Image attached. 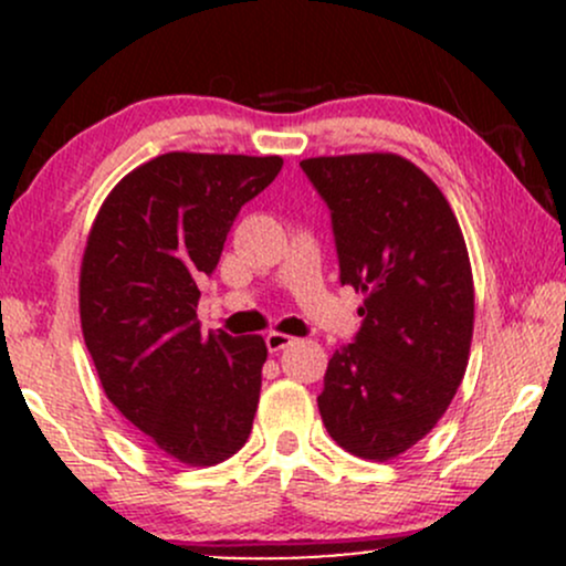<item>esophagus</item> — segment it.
I'll use <instances>...</instances> for the list:
<instances>
[{
    "label": "esophagus",
    "instance_id": "obj_1",
    "mask_svg": "<svg viewBox=\"0 0 566 566\" xmlns=\"http://www.w3.org/2000/svg\"><path fill=\"white\" fill-rule=\"evenodd\" d=\"M292 343H295V337H290L284 333H269V335H265V346H269L271 354H279V350L290 348Z\"/></svg>",
    "mask_w": 566,
    "mask_h": 566
}]
</instances>
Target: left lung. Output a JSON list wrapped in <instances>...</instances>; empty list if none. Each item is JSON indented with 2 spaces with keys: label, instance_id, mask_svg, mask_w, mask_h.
I'll return each instance as SVG.
<instances>
[{
  "label": "left lung",
  "instance_id": "1",
  "mask_svg": "<svg viewBox=\"0 0 566 566\" xmlns=\"http://www.w3.org/2000/svg\"><path fill=\"white\" fill-rule=\"evenodd\" d=\"M327 201L340 284L365 295L354 343L324 373V428L356 458L418 444L458 394L473 335V274L450 201L399 154L301 161Z\"/></svg>",
  "mask_w": 566,
  "mask_h": 566
}]
</instances>
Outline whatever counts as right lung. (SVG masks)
<instances>
[{
	"label": "right lung",
	"mask_w": 566,
	"mask_h": 566,
	"mask_svg": "<svg viewBox=\"0 0 566 566\" xmlns=\"http://www.w3.org/2000/svg\"><path fill=\"white\" fill-rule=\"evenodd\" d=\"M282 157L170 151L125 175L97 210L80 274L82 335L108 401L154 450L216 465L252 431L261 335L201 333V274H212L242 205Z\"/></svg>",
	"instance_id": "right-lung-1"
}]
</instances>
